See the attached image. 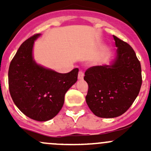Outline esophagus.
<instances>
[{
  "label": "esophagus",
  "instance_id": "1",
  "mask_svg": "<svg viewBox=\"0 0 151 151\" xmlns=\"http://www.w3.org/2000/svg\"><path fill=\"white\" fill-rule=\"evenodd\" d=\"M83 78H84V73L82 71H79V74H78V79L79 80H83Z\"/></svg>",
  "mask_w": 151,
  "mask_h": 151
}]
</instances>
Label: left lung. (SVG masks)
Wrapping results in <instances>:
<instances>
[{
	"label": "left lung",
	"mask_w": 151,
	"mask_h": 151,
	"mask_svg": "<svg viewBox=\"0 0 151 151\" xmlns=\"http://www.w3.org/2000/svg\"><path fill=\"white\" fill-rule=\"evenodd\" d=\"M113 38L118 48L112 63L92 66L85 73L86 103L99 118H116L126 112L137 97L142 81L140 62L132 47Z\"/></svg>",
	"instance_id": "1"
}]
</instances>
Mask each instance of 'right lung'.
Returning a JSON list of instances; mask_svg holds the SVG:
<instances>
[{"instance_id":"right-lung-1","label":"right lung","mask_w":151,"mask_h":151,"mask_svg":"<svg viewBox=\"0 0 151 151\" xmlns=\"http://www.w3.org/2000/svg\"><path fill=\"white\" fill-rule=\"evenodd\" d=\"M40 36L33 35L18 49L9 68V88L14 103L22 113L35 121H47L61 109L65 94L77 82L79 69L61 74L37 64L33 47Z\"/></svg>"}]
</instances>
